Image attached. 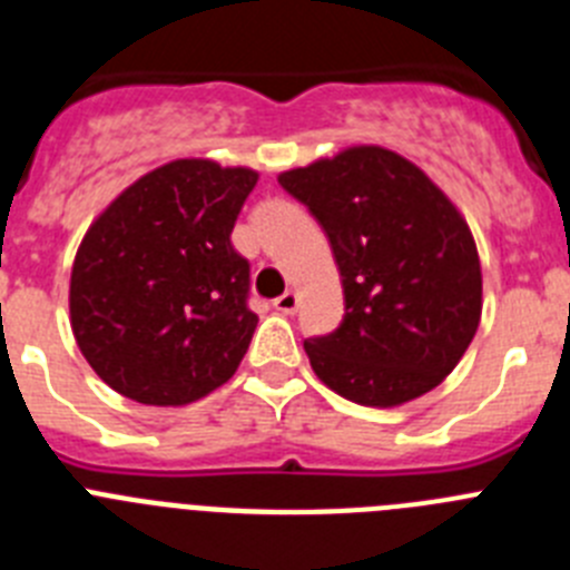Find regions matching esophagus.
Returning <instances> with one entry per match:
<instances>
[{"mask_svg":"<svg viewBox=\"0 0 570 570\" xmlns=\"http://www.w3.org/2000/svg\"><path fill=\"white\" fill-rule=\"evenodd\" d=\"M296 305H299V296H296L294 291H285V294L274 299V308L279 311V314H294Z\"/></svg>","mask_w":570,"mask_h":570,"instance_id":"34e87169","label":"esophagus"}]
</instances>
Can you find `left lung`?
<instances>
[{"instance_id": "1", "label": "left lung", "mask_w": 570, "mask_h": 570, "mask_svg": "<svg viewBox=\"0 0 570 570\" xmlns=\"http://www.w3.org/2000/svg\"><path fill=\"white\" fill-rule=\"evenodd\" d=\"M328 234L345 320L305 340L314 374L367 407L434 391L480 328L482 271L465 216L405 156L354 145L279 174Z\"/></svg>"}]
</instances>
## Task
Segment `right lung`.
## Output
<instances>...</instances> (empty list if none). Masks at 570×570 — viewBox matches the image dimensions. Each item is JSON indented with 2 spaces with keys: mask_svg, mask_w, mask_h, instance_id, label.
<instances>
[{
  "mask_svg": "<svg viewBox=\"0 0 570 570\" xmlns=\"http://www.w3.org/2000/svg\"><path fill=\"white\" fill-rule=\"evenodd\" d=\"M259 174L174 159L94 219L70 271V328L88 365L142 405H188L248 351L250 265L230 245Z\"/></svg>",
  "mask_w": 570,
  "mask_h": 570,
  "instance_id": "obj_1",
  "label": "right lung"
}]
</instances>
